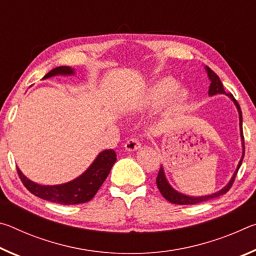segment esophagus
<instances>
[{
	"instance_id": "obj_1",
	"label": "esophagus",
	"mask_w": 256,
	"mask_h": 256,
	"mask_svg": "<svg viewBox=\"0 0 256 256\" xmlns=\"http://www.w3.org/2000/svg\"><path fill=\"white\" fill-rule=\"evenodd\" d=\"M141 146V142H140V138H136V136H132L128 140L126 141V144H125V149L128 151H134V150H138V148Z\"/></svg>"
}]
</instances>
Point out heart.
<instances>
[{
  "mask_svg": "<svg viewBox=\"0 0 256 256\" xmlns=\"http://www.w3.org/2000/svg\"><path fill=\"white\" fill-rule=\"evenodd\" d=\"M168 98L166 110L172 114L180 110L190 98L188 90L183 86H177V82L170 76L160 78L154 81L144 94L142 106L154 107L162 104Z\"/></svg>",
  "mask_w": 256,
  "mask_h": 256,
  "instance_id": "obj_1",
  "label": "heart"
}]
</instances>
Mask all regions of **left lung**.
<instances>
[{"label": "left lung", "mask_w": 256, "mask_h": 256, "mask_svg": "<svg viewBox=\"0 0 256 256\" xmlns=\"http://www.w3.org/2000/svg\"><path fill=\"white\" fill-rule=\"evenodd\" d=\"M206 71L208 73V76H209V80H210V86H209V94L210 96H214L216 94H227V96L232 99L235 104L236 107H237V110H238V114H240V138H242V158L240 160V162H238V166L236 168L235 172H234V175L232 177V180H229V183L224 186V188H222L220 190H218L216 193L211 194V196H185V194H182L180 192H177L176 190H174L168 183L167 180H166V176H164V168L162 166L160 167L159 172H158V176L157 178H156V183H157L158 188L160 190V193L162 194V196L166 198L167 201H170V203H175V204H196V203H200V202H204L208 200H211V198H218L220 196H222V194H226L229 190H230L232 185L234 183V180H235V177L238 172V170H240L242 162V158H244V154H245V146H244V136H242V110H240V107L238 105V102L232 94H227L224 92V86L222 84V81H220L219 76L216 74V73L211 70L209 66H206Z\"/></svg>", "instance_id": "8db88e82"}]
</instances>
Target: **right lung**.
<instances>
[{
    "label": "right lung",
    "mask_w": 256,
    "mask_h": 256,
    "mask_svg": "<svg viewBox=\"0 0 256 256\" xmlns=\"http://www.w3.org/2000/svg\"><path fill=\"white\" fill-rule=\"evenodd\" d=\"M71 76L74 70L70 66H58L50 71L44 79L54 76ZM116 162V154L112 149L104 150L97 156L94 162L84 174L68 183L60 185H40L27 178L16 167L22 184L34 196L60 204H79L92 200L96 196L104 182L107 178L112 164Z\"/></svg>",
    "instance_id": "obj_1"
}]
</instances>
